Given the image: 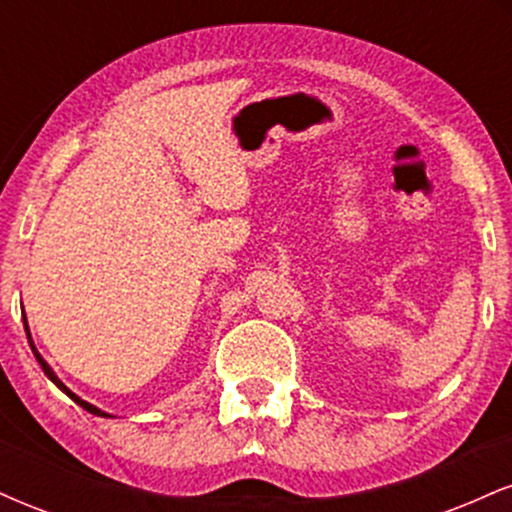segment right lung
I'll return each instance as SVG.
<instances>
[{
  "instance_id": "add662e5",
  "label": "right lung",
  "mask_w": 512,
  "mask_h": 512,
  "mask_svg": "<svg viewBox=\"0 0 512 512\" xmlns=\"http://www.w3.org/2000/svg\"><path fill=\"white\" fill-rule=\"evenodd\" d=\"M23 327H26V337H28V344H31V351H33L35 361H38V363H40V368H43V373H45V375H48V378L52 380V383H55L57 387H60V390L64 392V395H67V397H72V399H74V402H76V404H79V407H81V409H86V411H88V414H96V416H103V419H113V416H110V414H108V411H103V409L93 407V404H91V402H86V399H81L79 395H74V392H72V390H69V387H67V385H64L60 378H57V375H55V370H52V368L48 366V361H45V358L38 354V349H35V344H33V339H31V332H28V322H26V313H23Z\"/></svg>"
}]
</instances>
